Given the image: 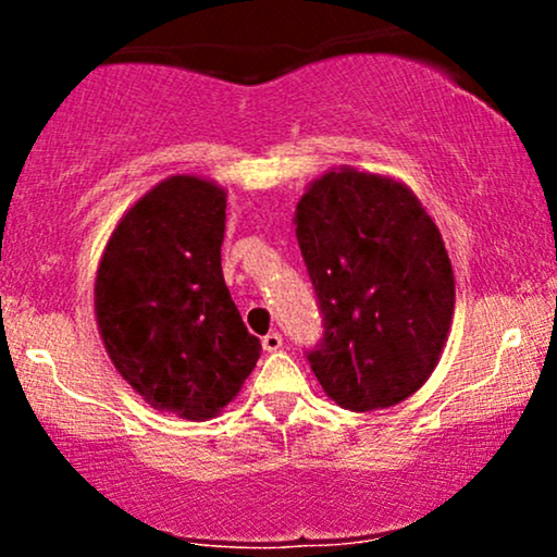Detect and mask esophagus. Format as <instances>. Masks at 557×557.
<instances>
[{"label":"esophagus","mask_w":557,"mask_h":557,"mask_svg":"<svg viewBox=\"0 0 557 557\" xmlns=\"http://www.w3.org/2000/svg\"><path fill=\"white\" fill-rule=\"evenodd\" d=\"M261 345H264L267 354H274V350L283 348V335H280V332H270V335H267L264 341H261Z\"/></svg>","instance_id":"esophagus-1"}]
</instances>
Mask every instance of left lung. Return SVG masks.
Masks as SVG:
<instances>
[{"mask_svg": "<svg viewBox=\"0 0 557 557\" xmlns=\"http://www.w3.org/2000/svg\"><path fill=\"white\" fill-rule=\"evenodd\" d=\"M296 238L324 314L311 372L337 406L376 411L430 380L456 311L443 235L406 183L332 168L296 203Z\"/></svg>", "mask_w": 557, "mask_h": 557, "instance_id": "1", "label": "left lung"}]
</instances>
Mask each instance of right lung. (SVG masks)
<instances>
[{
	"label": "right lung",
	"mask_w": 557,
	"mask_h": 557,
	"mask_svg": "<svg viewBox=\"0 0 557 557\" xmlns=\"http://www.w3.org/2000/svg\"><path fill=\"white\" fill-rule=\"evenodd\" d=\"M227 190L172 175L114 225L94 283L101 343L151 408L188 421L222 413L257 367L222 277Z\"/></svg>",
	"instance_id": "right-lung-1"
}]
</instances>
